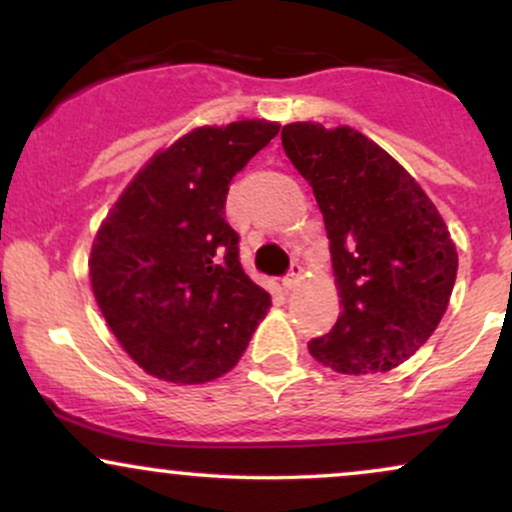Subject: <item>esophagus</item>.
I'll use <instances>...</instances> for the list:
<instances>
[{
  "label": "esophagus",
  "mask_w": 512,
  "mask_h": 512,
  "mask_svg": "<svg viewBox=\"0 0 512 512\" xmlns=\"http://www.w3.org/2000/svg\"><path fill=\"white\" fill-rule=\"evenodd\" d=\"M301 279H303V267L301 264H293V267L289 269V274L281 279V284H284L286 291H293L298 284H301Z\"/></svg>",
  "instance_id": "esophagus-1"
}]
</instances>
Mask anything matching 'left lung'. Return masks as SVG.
Masks as SVG:
<instances>
[{"mask_svg": "<svg viewBox=\"0 0 512 512\" xmlns=\"http://www.w3.org/2000/svg\"><path fill=\"white\" fill-rule=\"evenodd\" d=\"M281 144L313 187L344 308L308 351L337 373H385L448 310L457 276L448 226L419 182L356 129L291 122Z\"/></svg>", "mask_w": 512, "mask_h": 512, "instance_id": "obj_1", "label": "left lung"}]
</instances>
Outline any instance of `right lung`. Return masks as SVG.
<instances>
[{
	"mask_svg": "<svg viewBox=\"0 0 512 512\" xmlns=\"http://www.w3.org/2000/svg\"><path fill=\"white\" fill-rule=\"evenodd\" d=\"M279 127L238 120L192 129L134 175L98 228L93 296L122 349L158 380L221 378L272 305L240 267L226 195Z\"/></svg>",
	"mask_w": 512,
	"mask_h": 512,
	"instance_id": "obj_1",
	"label": "right lung"
}]
</instances>
